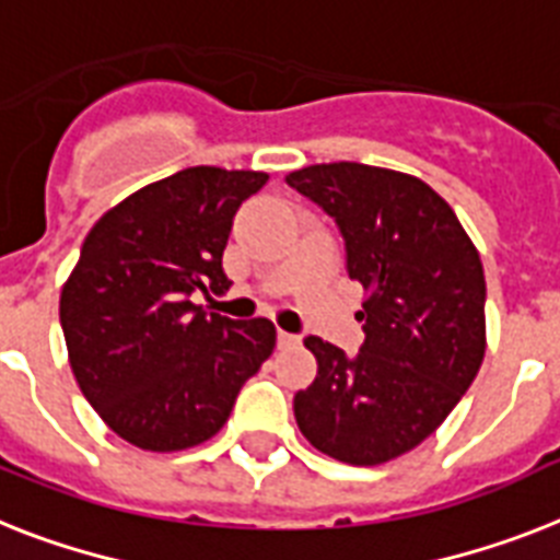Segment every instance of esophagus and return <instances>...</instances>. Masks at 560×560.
Wrapping results in <instances>:
<instances>
[{
  "mask_svg": "<svg viewBox=\"0 0 560 560\" xmlns=\"http://www.w3.org/2000/svg\"><path fill=\"white\" fill-rule=\"evenodd\" d=\"M302 342V336L288 334V330H279V348H293V345Z\"/></svg>",
  "mask_w": 560,
  "mask_h": 560,
  "instance_id": "34e87169",
  "label": "esophagus"
}]
</instances>
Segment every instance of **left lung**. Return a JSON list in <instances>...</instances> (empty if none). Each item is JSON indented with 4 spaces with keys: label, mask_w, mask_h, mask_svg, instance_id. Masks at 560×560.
<instances>
[{
    "label": "left lung",
    "mask_w": 560,
    "mask_h": 560,
    "mask_svg": "<svg viewBox=\"0 0 560 560\" xmlns=\"http://www.w3.org/2000/svg\"><path fill=\"white\" fill-rule=\"evenodd\" d=\"M288 184L334 218L348 276L368 290L357 357L307 336L319 374L293 399L313 448L380 466L438 431L486 353V279L454 209L420 177L319 163Z\"/></svg>",
    "instance_id": "1"
}]
</instances>
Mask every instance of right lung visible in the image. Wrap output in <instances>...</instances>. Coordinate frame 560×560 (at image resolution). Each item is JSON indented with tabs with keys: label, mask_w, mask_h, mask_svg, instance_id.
I'll use <instances>...</instances> for the list:
<instances>
[{
	"label": "right lung",
	"mask_w": 560,
	"mask_h": 560,
	"mask_svg": "<svg viewBox=\"0 0 560 560\" xmlns=\"http://www.w3.org/2000/svg\"><path fill=\"white\" fill-rule=\"evenodd\" d=\"M265 184V172L192 166L129 195L85 235L59 325L83 397L126 443L180 452L218 434L276 348L270 319L192 302L230 290L233 218Z\"/></svg>",
	"instance_id": "right-lung-1"
}]
</instances>
